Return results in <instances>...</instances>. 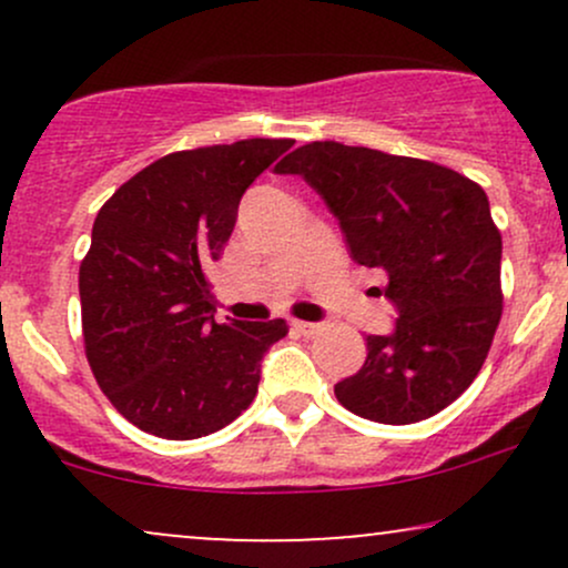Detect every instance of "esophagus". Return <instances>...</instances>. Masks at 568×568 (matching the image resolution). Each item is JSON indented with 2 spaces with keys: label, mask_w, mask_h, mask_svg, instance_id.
I'll return each instance as SVG.
<instances>
[{
  "label": "esophagus",
  "mask_w": 568,
  "mask_h": 568,
  "mask_svg": "<svg viewBox=\"0 0 568 568\" xmlns=\"http://www.w3.org/2000/svg\"><path fill=\"white\" fill-rule=\"evenodd\" d=\"M293 328H296V334H302V336H315L317 331H321V325L317 323H304V321H293Z\"/></svg>",
  "instance_id": "1"
}]
</instances>
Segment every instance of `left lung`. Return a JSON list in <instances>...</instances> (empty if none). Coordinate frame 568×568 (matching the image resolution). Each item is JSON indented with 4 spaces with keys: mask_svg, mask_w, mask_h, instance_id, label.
Masks as SVG:
<instances>
[{
    "mask_svg": "<svg viewBox=\"0 0 568 568\" xmlns=\"http://www.w3.org/2000/svg\"><path fill=\"white\" fill-rule=\"evenodd\" d=\"M275 173H296L338 219L349 256L382 270L397 310L389 336L334 393L382 425L429 419L470 387L501 317V234L475 181L416 158L312 141Z\"/></svg>",
    "mask_w": 568,
    "mask_h": 568,
    "instance_id": "1",
    "label": "left lung"
}]
</instances>
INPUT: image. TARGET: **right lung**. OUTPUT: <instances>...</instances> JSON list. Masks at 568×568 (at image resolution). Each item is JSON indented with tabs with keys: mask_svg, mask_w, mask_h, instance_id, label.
Wrapping results in <instances>:
<instances>
[{
	"mask_svg": "<svg viewBox=\"0 0 568 568\" xmlns=\"http://www.w3.org/2000/svg\"><path fill=\"white\" fill-rule=\"evenodd\" d=\"M293 146L247 139L160 158L103 202L80 264L84 355L143 433L194 440L237 419L285 321L216 323L207 270L245 189Z\"/></svg>",
	"mask_w": 568,
	"mask_h": 568,
	"instance_id": "add662e5",
	"label": "right lung"
}]
</instances>
